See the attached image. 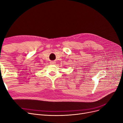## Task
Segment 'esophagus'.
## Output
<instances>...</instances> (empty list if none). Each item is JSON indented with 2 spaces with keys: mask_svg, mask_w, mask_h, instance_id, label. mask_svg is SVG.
<instances>
[{
  "mask_svg": "<svg viewBox=\"0 0 123 123\" xmlns=\"http://www.w3.org/2000/svg\"><path fill=\"white\" fill-rule=\"evenodd\" d=\"M56 63H55V62H54V61H51V62H50V64H55Z\"/></svg>",
  "mask_w": 123,
  "mask_h": 123,
  "instance_id": "obj_1",
  "label": "esophagus"
}]
</instances>
